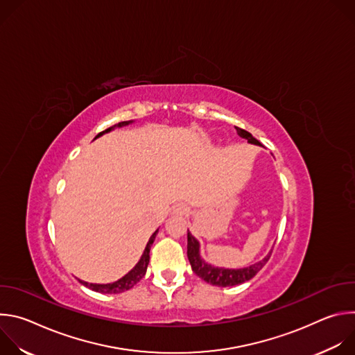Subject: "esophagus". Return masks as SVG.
Listing matches in <instances>:
<instances>
[{
  "label": "esophagus",
  "instance_id": "obj_1",
  "mask_svg": "<svg viewBox=\"0 0 355 355\" xmlns=\"http://www.w3.org/2000/svg\"><path fill=\"white\" fill-rule=\"evenodd\" d=\"M173 211H174V214H177V215H187V214L189 212V207L185 205V204H182V202H180V204H175V205H174Z\"/></svg>",
  "mask_w": 355,
  "mask_h": 355
}]
</instances>
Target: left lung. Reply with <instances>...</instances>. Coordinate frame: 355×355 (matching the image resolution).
<instances>
[{
	"mask_svg": "<svg viewBox=\"0 0 355 355\" xmlns=\"http://www.w3.org/2000/svg\"><path fill=\"white\" fill-rule=\"evenodd\" d=\"M237 130V135L243 139H245L248 143L251 144H256V146H261V143L256 139L252 137L251 133H248L244 129H240L237 126H234ZM200 244L199 241L188 232V245H187V256L191 264L192 271L199 277L204 279L205 282L215 285V286H233V285H239L243 284L245 281H250L252 277H254L270 260L271 257V252L272 250L268 252V254L259 263L244 267V268H222V267H215L209 263H207L204 259L200 257Z\"/></svg>",
	"mask_w": 355,
	"mask_h": 355,
	"instance_id": "8db88e82",
	"label": "left lung"
}]
</instances>
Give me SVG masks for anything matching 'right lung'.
<instances>
[{"mask_svg":"<svg viewBox=\"0 0 355 355\" xmlns=\"http://www.w3.org/2000/svg\"><path fill=\"white\" fill-rule=\"evenodd\" d=\"M129 123H133V121H126V122H119L118 125H114L108 129H105L104 132H101L95 136V139H98L99 136H103L111 130H114L115 128H122V126H126ZM159 230H156L153 234L150 236L147 244H146V248L143 251V254L140 257V260L137 261V264L126 274L123 275L121 279L115 281V282H110V284H89V282H85V281H81L78 279L84 286L95 291V292H101V293H121V292H125V291H129L132 289L144 275H146V271H147V266H148V261H150V248L151 245H153V241L157 236Z\"/></svg>","mask_w":355,"mask_h":355,"instance_id":"obj_1","label":"right lung"}]
</instances>
